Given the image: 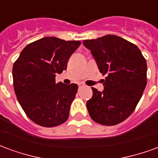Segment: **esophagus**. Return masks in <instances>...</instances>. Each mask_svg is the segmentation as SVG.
I'll list each match as a JSON object with an SVG mask.
<instances>
[{"mask_svg":"<svg viewBox=\"0 0 158 158\" xmlns=\"http://www.w3.org/2000/svg\"><path fill=\"white\" fill-rule=\"evenodd\" d=\"M83 86H84V85H83V84H79V89H81Z\"/></svg>","mask_w":158,"mask_h":158,"instance_id":"34e87169","label":"esophagus"}]
</instances>
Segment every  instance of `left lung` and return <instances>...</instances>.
Masks as SVG:
<instances>
[{
    "label": "left lung",
    "instance_id": "1",
    "mask_svg": "<svg viewBox=\"0 0 158 158\" xmlns=\"http://www.w3.org/2000/svg\"><path fill=\"white\" fill-rule=\"evenodd\" d=\"M100 72L106 75L104 89L92 88L86 106L90 118L102 125L113 126L128 118L135 111L146 86L147 65L137 46L114 35L85 40Z\"/></svg>",
    "mask_w": 158,
    "mask_h": 158
}]
</instances>
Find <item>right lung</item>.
Wrapping results in <instances>:
<instances>
[{"label":"right lung","mask_w":158,"mask_h":158,"mask_svg":"<svg viewBox=\"0 0 158 158\" xmlns=\"http://www.w3.org/2000/svg\"><path fill=\"white\" fill-rule=\"evenodd\" d=\"M81 44L45 37L27 45L12 68L17 99L29 118L43 127L65 123L78 90L76 84L56 83V74L67 69L69 59Z\"/></svg>","instance_id":"right-lung-1"}]
</instances>
